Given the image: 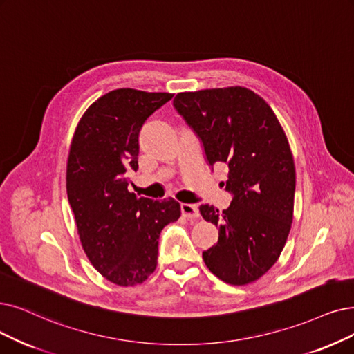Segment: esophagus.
<instances>
[{"instance_id": "esophagus-1", "label": "esophagus", "mask_w": 354, "mask_h": 354, "mask_svg": "<svg viewBox=\"0 0 354 354\" xmlns=\"http://www.w3.org/2000/svg\"><path fill=\"white\" fill-rule=\"evenodd\" d=\"M181 214L187 219H193L199 216V207L194 203H183L181 205Z\"/></svg>"}]
</instances>
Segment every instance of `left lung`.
<instances>
[{"label":"left lung","mask_w":354,"mask_h":354,"mask_svg":"<svg viewBox=\"0 0 354 354\" xmlns=\"http://www.w3.org/2000/svg\"><path fill=\"white\" fill-rule=\"evenodd\" d=\"M173 106L199 138L206 162L230 168L222 181L232 194L228 209L199 207L219 228L205 264L225 283H251L276 263L290 231L296 173L288 138L270 106L244 87L180 93Z\"/></svg>","instance_id":"8db88e82"}]
</instances>
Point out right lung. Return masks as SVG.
Returning <instances> with one entry per match:
<instances>
[{
	"instance_id": "right-lung-1",
	"label": "right lung",
	"mask_w": 354,
	"mask_h": 354,
	"mask_svg": "<svg viewBox=\"0 0 354 354\" xmlns=\"http://www.w3.org/2000/svg\"><path fill=\"white\" fill-rule=\"evenodd\" d=\"M173 98L168 93L113 90L81 118L66 164V193L84 251L111 283L133 286L153 273L158 238L180 218L174 199L152 201L129 192L138 169L139 131Z\"/></svg>"
}]
</instances>
